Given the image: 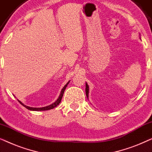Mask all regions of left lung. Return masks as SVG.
<instances>
[{
	"mask_svg": "<svg viewBox=\"0 0 152 152\" xmlns=\"http://www.w3.org/2000/svg\"><path fill=\"white\" fill-rule=\"evenodd\" d=\"M88 84H86V97H88Z\"/></svg>",
	"mask_w": 152,
	"mask_h": 152,
	"instance_id": "obj_1",
	"label": "left lung"
}]
</instances>
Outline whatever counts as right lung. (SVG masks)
Segmentation results:
<instances>
[{
    "mask_svg": "<svg viewBox=\"0 0 152 152\" xmlns=\"http://www.w3.org/2000/svg\"><path fill=\"white\" fill-rule=\"evenodd\" d=\"M70 82V81H69ZM69 82H68L67 84H66L65 86H64V87L63 88H62V90L61 91V93H60V95L59 97V98H58L57 99V101L55 102H54L53 104H52L49 105V106H47V107H41V108H33V107H28V106H26L25 104H23L21 102L19 101L18 99V102H20V104H21L23 106V107H25L26 108V109H28L29 110H31V111H47V110H50V109H54V108L57 107V105L59 104V103L61 102V100L62 99V97H63V95L64 93V91H65V89L66 88V86H68V83H69Z\"/></svg>",
    "mask_w": 152,
    "mask_h": 152,
    "instance_id": "right-lung-1",
    "label": "right lung"
}]
</instances>
